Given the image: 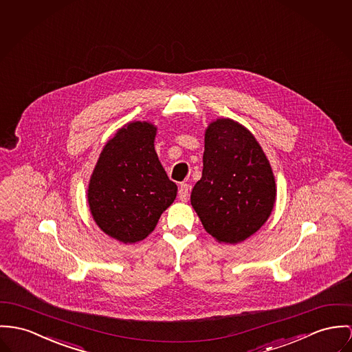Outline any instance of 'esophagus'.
Segmentation results:
<instances>
[{"label": "esophagus", "instance_id": "34e87169", "mask_svg": "<svg viewBox=\"0 0 352 352\" xmlns=\"http://www.w3.org/2000/svg\"><path fill=\"white\" fill-rule=\"evenodd\" d=\"M190 189H191V188H190L189 184H182V185L179 186L178 197H179V199H181L182 202H188V201H189Z\"/></svg>", "mask_w": 352, "mask_h": 352}]
</instances>
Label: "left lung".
<instances>
[{
	"mask_svg": "<svg viewBox=\"0 0 352 352\" xmlns=\"http://www.w3.org/2000/svg\"><path fill=\"white\" fill-rule=\"evenodd\" d=\"M274 201V175L257 139L233 119L212 122L202 177L190 197L205 230L218 243H241L267 222Z\"/></svg>",
	"mask_w": 352,
	"mask_h": 352,
	"instance_id": "left-lung-1",
	"label": "left lung"
}]
</instances>
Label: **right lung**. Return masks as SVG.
Segmentation results:
<instances>
[{
  "label": "right lung",
  "instance_id": "obj_1",
  "mask_svg": "<svg viewBox=\"0 0 352 352\" xmlns=\"http://www.w3.org/2000/svg\"><path fill=\"white\" fill-rule=\"evenodd\" d=\"M150 122H130L103 147L87 198L96 225L123 243L144 240L174 202L177 185L158 160Z\"/></svg>",
  "mask_w": 352,
  "mask_h": 352
}]
</instances>
